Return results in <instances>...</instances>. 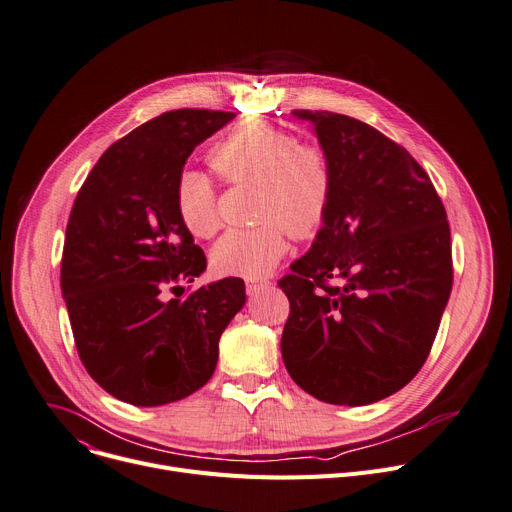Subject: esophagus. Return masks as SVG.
<instances>
[{"label":"esophagus","instance_id":"obj_1","mask_svg":"<svg viewBox=\"0 0 512 512\" xmlns=\"http://www.w3.org/2000/svg\"><path fill=\"white\" fill-rule=\"evenodd\" d=\"M269 286H271V282H267V280H247L245 290H247L249 296H255V294H259L261 290H265Z\"/></svg>","mask_w":512,"mask_h":512}]
</instances>
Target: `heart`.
I'll return each instance as SVG.
<instances>
[{"mask_svg": "<svg viewBox=\"0 0 512 512\" xmlns=\"http://www.w3.org/2000/svg\"><path fill=\"white\" fill-rule=\"evenodd\" d=\"M208 161L224 183L257 185L259 224L226 232L212 251L216 271L261 280L286 255L288 235L304 241L327 222L335 167L324 145L298 141L288 130L249 120L218 141ZM173 200L194 237L210 239L220 228L218 194L202 171H179Z\"/></svg>", "mask_w": 512, "mask_h": 512, "instance_id": "1", "label": "heart"}]
</instances>
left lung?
<instances>
[{
    "instance_id": "8db88e82",
    "label": "left lung",
    "mask_w": 512,
    "mask_h": 512,
    "mask_svg": "<svg viewBox=\"0 0 512 512\" xmlns=\"http://www.w3.org/2000/svg\"><path fill=\"white\" fill-rule=\"evenodd\" d=\"M314 124L335 194L312 249L280 286L282 357L314 398L363 406L404 388L427 361L453 284L451 232L427 171L380 130L327 110Z\"/></svg>"
}]
</instances>
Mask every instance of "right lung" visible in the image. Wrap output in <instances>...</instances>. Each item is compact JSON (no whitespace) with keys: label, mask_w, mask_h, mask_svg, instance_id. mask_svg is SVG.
<instances>
[{"label":"right lung","mask_w":512,"mask_h":512,"mask_svg":"<svg viewBox=\"0 0 512 512\" xmlns=\"http://www.w3.org/2000/svg\"><path fill=\"white\" fill-rule=\"evenodd\" d=\"M235 112H165L116 141L71 208L61 290L79 359L114 398L161 406L200 390L218 341L245 304L241 277L165 300L206 269L173 188L192 151Z\"/></svg>","instance_id":"add662e5"}]
</instances>
